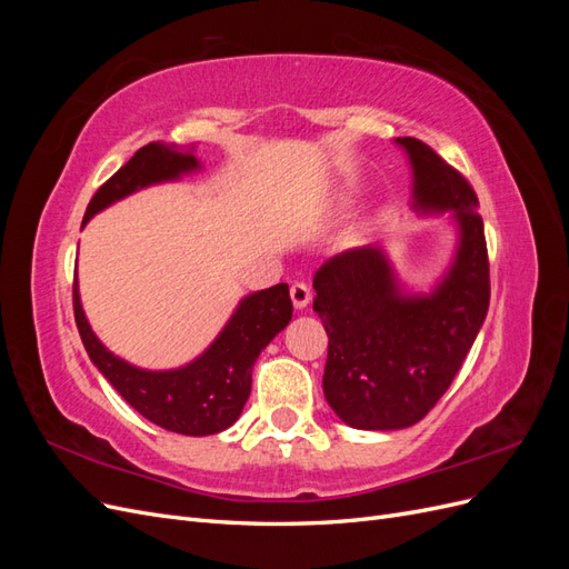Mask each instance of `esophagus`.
<instances>
[{
    "mask_svg": "<svg viewBox=\"0 0 569 569\" xmlns=\"http://www.w3.org/2000/svg\"><path fill=\"white\" fill-rule=\"evenodd\" d=\"M289 295H291V301H295V308H306L308 303H311V287H308L306 282H295L291 284V289H289Z\"/></svg>",
    "mask_w": 569,
    "mask_h": 569,
    "instance_id": "esophagus-1",
    "label": "esophagus"
}]
</instances>
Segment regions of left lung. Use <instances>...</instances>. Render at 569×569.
Segmentation results:
<instances>
[{
  "label": "left lung",
  "instance_id": "1",
  "mask_svg": "<svg viewBox=\"0 0 569 569\" xmlns=\"http://www.w3.org/2000/svg\"><path fill=\"white\" fill-rule=\"evenodd\" d=\"M412 166V209L451 211L456 258L432 295H406L382 249L343 251L313 278L327 332L325 399L356 429L420 422L451 387L489 311V256L477 194L416 137H399Z\"/></svg>",
  "mask_w": 569,
  "mask_h": 569
}]
</instances>
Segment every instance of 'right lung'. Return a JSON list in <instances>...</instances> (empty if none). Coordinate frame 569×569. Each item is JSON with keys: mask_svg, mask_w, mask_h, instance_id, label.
I'll return each mask as SVG.
<instances>
[{"mask_svg": "<svg viewBox=\"0 0 569 569\" xmlns=\"http://www.w3.org/2000/svg\"><path fill=\"white\" fill-rule=\"evenodd\" d=\"M197 168L199 161L192 151L149 142L137 149L134 157L97 189L84 211L82 226L94 213L137 189L178 180ZM291 311L295 306H291L284 282L256 291L242 299L226 330L197 360L178 370L151 372L120 360L97 339L82 313L78 282H73L76 325L92 363L140 416L168 432L187 437L218 435L237 422L251 393V368L256 358L272 337L289 325Z\"/></svg>", "mask_w": 569, "mask_h": 569, "instance_id": "right-lung-1", "label": "right lung"}]
</instances>
